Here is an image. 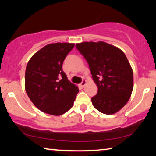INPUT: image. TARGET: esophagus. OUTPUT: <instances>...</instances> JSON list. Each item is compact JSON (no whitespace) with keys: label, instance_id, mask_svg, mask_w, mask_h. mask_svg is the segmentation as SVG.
Masks as SVG:
<instances>
[{"label":"esophagus","instance_id":"1","mask_svg":"<svg viewBox=\"0 0 156 156\" xmlns=\"http://www.w3.org/2000/svg\"><path fill=\"white\" fill-rule=\"evenodd\" d=\"M86 84H87L86 80H82V83H81V84H80V86L81 87H82V88H84L85 85H86Z\"/></svg>","mask_w":156,"mask_h":156}]
</instances>
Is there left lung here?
<instances>
[{
    "instance_id": "1",
    "label": "left lung",
    "mask_w": 156,
    "mask_h": 156,
    "mask_svg": "<svg viewBox=\"0 0 156 156\" xmlns=\"http://www.w3.org/2000/svg\"><path fill=\"white\" fill-rule=\"evenodd\" d=\"M89 64L98 87L91 98L93 106L105 114L121 109L131 97L133 88V69L124 53L106 42H83L76 44Z\"/></svg>"
}]
</instances>
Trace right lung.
<instances>
[{
  "label": "right lung",
  "mask_w": 156,
  "mask_h": 156,
  "mask_svg": "<svg viewBox=\"0 0 156 156\" xmlns=\"http://www.w3.org/2000/svg\"><path fill=\"white\" fill-rule=\"evenodd\" d=\"M74 43L47 44L35 53L25 69V88L38 109L59 116L72 107L78 87L68 80L62 63Z\"/></svg>",
  "instance_id": "right-lung-1"
}]
</instances>
